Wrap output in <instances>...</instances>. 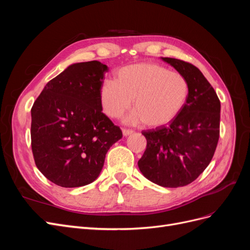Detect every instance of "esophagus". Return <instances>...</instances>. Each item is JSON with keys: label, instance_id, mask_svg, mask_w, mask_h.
<instances>
[{"label": "esophagus", "instance_id": "esophagus-1", "mask_svg": "<svg viewBox=\"0 0 250 250\" xmlns=\"http://www.w3.org/2000/svg\"><path fill=\"white\" fill-rule=\"evenodd\" d=\"M122 132H123L124 137H128V135H130V134L133 133V131L130 130V129H122Z\"/></svg>", "mask_w": 250, "mask_h": 250}]
</instances>
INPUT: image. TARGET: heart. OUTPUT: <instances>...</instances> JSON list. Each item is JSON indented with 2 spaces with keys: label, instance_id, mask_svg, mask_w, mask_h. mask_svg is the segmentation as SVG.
<instances>
[{
  "label": "heart",
  "instance_id": "obj_1",
  "mask_svg": "<svg viewBox=\"0 0 250 250\" xmlns=\"http://www.w3.org/2000/svg\"><path fill=\"white\" fill-rule=\"evenodd\" d=\"M190 86L177 72L157 63L143 62L126 65L115 74V80L104 81L99 89L103 111L118 119L130 108L125 119L128 124L145 123L155 128L168 124L184 109Z\"/></svg>",
  "mask_w": 250,
  "mask_h": 250
}]
</instances>
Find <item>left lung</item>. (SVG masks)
I'll use <instances>...</instances> for the list:
<instances>
[{
    "instance_id": "8db88e82",
    "label": "left lung",
    "mask_w": 250,
    "mask_h": 250,
    "mask_svg": "<svg viewBox=\"0 0 250 250\" xmlns=\"http://www.w3.org/2000/svg\"><path fill=\"white\" fill-rule=\"evenodd\" d=\"M162 59L188 80L190 93L184 109L169 126L142 131L147 147L138 165L152 183L178 188L193 183L213 158L221 105L215 89L195 65L175 58Z\"/></svg>"
}]
</instances>
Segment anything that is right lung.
Instances as JSON below:
<instances>
[{
	"instance_id": "1",
	"label": "right lung",
	"mask_w": 250,
	"mask_h": 250,
	"mask_svg": "<svg viewBox=\"0 0 250 250\" xmlns=\"http://www.w3.org/2000/svg\"><path fill=\"white\" fill-rule=\"evenodd\" d=\"M107 65L97 60L69 65L50 80L31 109V146L36 167L62 188L98 178L109 148L122 139L102 112L99 89Z\"/></svg>"
}]
</instances>
